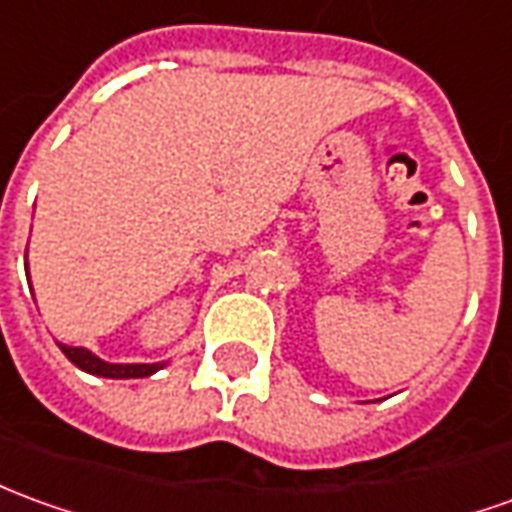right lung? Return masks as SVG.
<instances>
[{
	"instance_id": "add662e5",
	"label": "right lung",
	"mask_w": 512,
	"mask_h": 512,
	"mask_svg": "<svg viewBox=\"0 0 512 512\" xmlns=\"http://www.w3.org/2000/svg\"><path fill=\"white\" fill-rule=\"evenodd\" d=\"M60 349H63V355L69 357L71 363L82 371H88V374H96V377H113V380H130V377H149V374H155L157 368H163V363H132V366H121V363H105V360H99L96 355H91L88 349H74V346H63L60 343Z\"/></svg>"
}]
</instances>
